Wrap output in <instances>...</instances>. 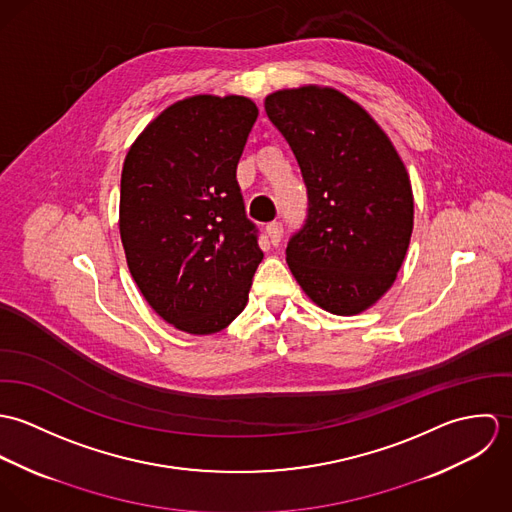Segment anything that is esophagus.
<instances>
[{"label":"esophagus","mask_w":512,"mask_h":512,"mask_svg":"<svg viewBox=\"0 0 512 512\" xmlns=\"http://www.w3.org/2000/svg\"><path fill=\"white\" fill-rule=\"evenodd\" d=\"M266 232H268V238H270V242L276 246V244L282 240V232H284V226H282V222H270V224L266 226Z\"/></svg>","instance_id":"obj_1"}]
</instances>
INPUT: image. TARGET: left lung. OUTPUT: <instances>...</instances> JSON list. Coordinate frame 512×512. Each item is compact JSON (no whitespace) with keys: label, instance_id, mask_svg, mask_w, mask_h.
<instances>
[{"label":"left lung","instance_id":"8db88e82","mask_svg":"<svg viewBox=\"0 0 512 512\" xmlns=\"http://www.w3.org/2000/svg\"><path fill=\"white\" fill-rule=\"evenodd\" d=\"M264 108L307 185V220L286 250L293 278L321 309L363 313L392 288L410 246L406 165L376 120L337 88H282Z\"/></svg>","mask_w":512,"mask_h":512}]
</instances>
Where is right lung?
Wrapping results in <instances>:
<instances>
[{"instance_id": "1", "label": "right lung", "mask_w": 512, "mask_h": 512, "mask_svg": "<svg viewBox=\"0 0 512 512\" xmlns=\"http://www.w3.org/2000/svg\"><path fill=\"white\" fill-rule=\"evenodd\" d=\"M256 118L246 96L193 94L153 118L126 153V262L151 309L183 333L228 327L264 258L236 183Z\"/></svg>"}]
</instances>
